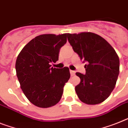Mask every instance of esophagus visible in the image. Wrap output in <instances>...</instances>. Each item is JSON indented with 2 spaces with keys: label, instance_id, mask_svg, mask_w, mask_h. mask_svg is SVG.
I'll use <instances>...</instances> for the list:
<instances>
[{
  "label": "esophagus",
  "instance_id": "34e87169",
  "mask_svg": "<svg viewBox=\"0 0 128 128\" xmlns=\"http://www.w3.org/2000/svg\"><path fill=\"white\" fill-rule=\"evenodd\" d=\"M70 75L71 76H74L75 74V71H74V70H70Z\"/></svg>",
  "mask_w": 128,
  "mask_h": 128
}]
</instances>
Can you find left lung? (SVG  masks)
I'll return each instance as SVG.
<instances>
[{"label":"left lung","mask_w":128,"mask_h":128,"mask_svg":"<svg viewBox=\"0 0 128 128\" xmlns=\"http://www.w3.org/2000/svg\"><path fill=\"white\" fill-rule=\"evenodd\" d=\"M67 38L74 52L87 63L86 74L76 73L80 78L75 87L79 100L88 104L102 103L116 83L120 72L118 56L105 39L94 32L68 34Z\"/></svg>","instance_id":"left-lung-1"}]
</instances>
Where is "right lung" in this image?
I'll list each match as a JSON object with an SVG mask.
<instances>
[{"label":"right lung","mask_w":128,"mask_h":128,"mask_svg":"<svg viewBox=\"0 0 128 128\" xmlns=\"http://www.w3.org/2000/svg\"><path fill=\"white\" fill-rule=\"evenodd\" d=\"M68 33L44 34L27 43L16 62L20 87L30 103L40 108L54 106L60 101L65 83L70 78L69 68H53Z\"/></svg>","instance_id":"obj_1"}]
</instances>
